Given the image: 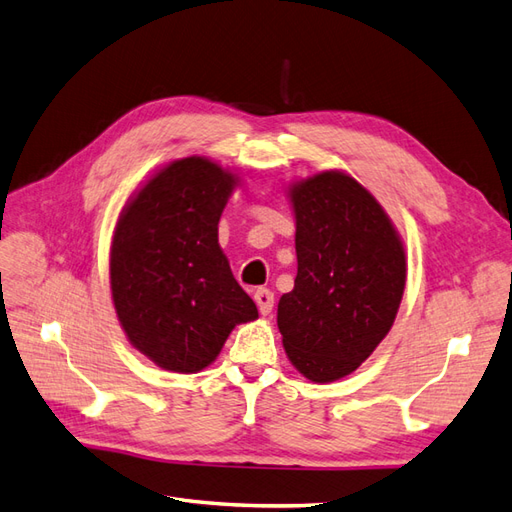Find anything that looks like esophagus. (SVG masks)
I'll return each instance as SVG.
<instances>
[{"mask_svg":"<svg viewBox=\"0 0 512 512\" xmlns=\"http://www.w3.org/2000/svg\"><path fill=\"white\" fill-rule=\"evenodd\" d=\"M255 303L259 307L261 316H270L272 307H274V294L270 290H266V287H261V290L255 292Z\"/></svg>","mask_w":512,"mask_h":512,"instance_id":"34e87169","label":"esophagus"}]
</instances>
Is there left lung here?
Returning <instances> with one entry per match:
<instances>
[{"instance_id": "8db88e82", "label": "left lung", "mask_w": 512, "mask_h": 512, "mask_svg": "<svg viewBox=\"0 0 512 512\" xmlns=\"http://www.w3.org/2000/svg\"><path fill=\"white\" fill-rule=\"evenodd\" d=\"M298 272L277 324L294 368L313 383L355 372L391 331L406 285V253L383 205L344 170L287 186Z\"/></svg>"}]
</instances>
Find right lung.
Returning a JSON list of instances; mask_svg holds the SVG:
<instances>
[{
  "label": "right lung",
  "instance_id": "right-lung-1",
  "mask_svg": "<svg viewBox=\"0 0 512 512\" xmlns=\"http://www.w3.org/2000/svg\"><path fill=\"white\" fill-rule=\"evenodd\" d=\"M238 186L235 170L181 157L157 168L116 220V318L129 344L166 372L205 370L235 326L259 316L218 244V220Z\"/></svg>",
  "mask_w": 512,
  "mask_h": 512
}]
</instances>
